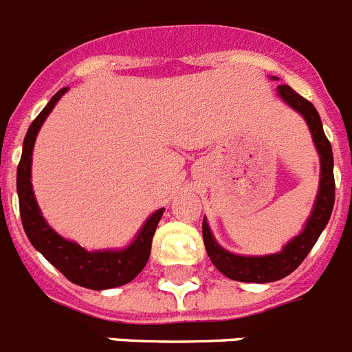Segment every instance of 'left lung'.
Listing matches in <instances>:
<instances>
[{"instance_id": "8db88e82", "label": "left lung", "mask_w": 352, "mask_h": 352, "mask_svg": "<svg viewBox=\"0 0 352 352\" xmlns=\"http://www.w3.org/2000/svg\"><path fill=\"white\" fill-rule=\"evenodd\" d=\"M275 79L276 77H271ZM276 94L282 101L291 107L300 116L304 117V121L309 126L311 137L315 142V148L320 155V184L318 193H316L315 204L311 210L309 219L305 221L304 230L300 231L298 235L293 236L287 244L282 248L278 253H271V255H236L231 251L224 250L215 236L211 233L208 221H202V236H204V245L208 251V256L211 258L213 265L221 271L222 275L231 280H239V282H253V284H267V282H276V280L284 278L289 273L298 267L304 258L309 255L313 245L316 244L318 236L327 226L333 213L334 206V175H333V150H331V142L324 133V126L320 121V116L316 108L311 104L307 99L293 90L287 85H280L276 87Z\"/></svg>"}]
</instances>
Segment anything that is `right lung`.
<instances>
[{"label":"right lung","mask_w":352,"mask_h":352,"mask_svg":"<svg viewBox=\"0 0 352 352\" xmlns=\"http://www.w3.org/2000/svg\"><path fill=\"white\" fill-rule=\"evenodd\" d=\"M68 88H63L48 101L28 128L23 141L21 161L18 166V197L19 213L30 244L41 253L57 271H61L72 284L87 289H111L119 287L135 278L146 265L150 258L151 241L155 235L157 224L161 221L164 208L153 211L148 217L141 230L137 231L133 241L121 250H97L88 251L77 242L68 241L54 231L45 221L39 204L36 201L32 188V151L36 137L41 130L43 122L50 116L57 101L67 94Z\"/></svg>","instance_id":"right-lung-1"}]
</instances>
